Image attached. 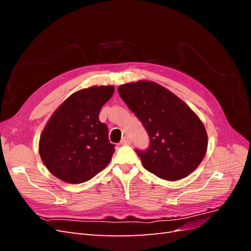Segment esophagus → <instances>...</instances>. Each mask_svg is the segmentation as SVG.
I'll list each match as a JSON object with an SVG mask.
<instances>
[{"label": "esophagus", "instance_id": "1", "mask_svg": "<svg viewBox=\"0 0 251 251\" xmlns=\"http://www.w3.org/2000/svg\"><path fill=\"white\" fill-rule=\"evenodd\" d=\"M120 143L123 144V146H128V144L132 143V140L130 137H127V136H126V137H124L123 139H121Z\"/></svg>", "mask_w": 251, "mask_h": 251}]
</instances>
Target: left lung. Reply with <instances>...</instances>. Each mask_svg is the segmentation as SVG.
<instances>
[{"label":"left lung","mask_w":251,"mask_h":251,"mask_svg":"<svg viewBox=\"0 0 251 251\" xmlns=\"http://www.w3.org/2000/svg\"><path fill=\"white\" fill-rule=\"evenodd\" d=\"M118 93L149 135V148L136 150L144 169L175 181L198 168L206 153L207 135L186 103L168 89L147 80L126 83Z\"/></svg>","instance_id":"obj_1"}]
</instances>
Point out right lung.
I'll return each mask as SVG.
<instances>
[{
	"label": "right lung",
	"instance_id": "1",
	"mask_svg": "<svg viewBox=\"0 0 251 251\" xmlns=\"http://www.w3.org/2000/svg\"><path fill=\"white\" fill-rule=\"evenodd\" d=\"M114 93L113 86L75 92L60 104L40 139L44 164L58 179L78 184L92 179L111 161L115 146L100 112Z\"/></svg>",
	"mask_w": 251,
	"mask_h": 251
}]
</instances>
